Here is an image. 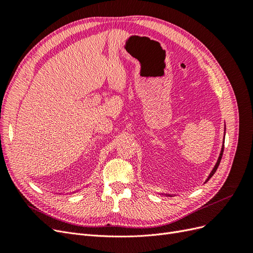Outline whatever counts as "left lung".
<instances>
[{
  "label": "left lung",
  "mask_w": 253,
  "mask_h": 253,
  "mask_svg": "<svg viewBox=\"0 0 253 253\" xmlns=\"http://www.w3.org/2000/svg\"><path fill=\"white\" fill-rule=\"evenodd\" d=\"M226 131V129H225ZM223 142H225V139H224V141ZM223 152H224V144H223V147H221V150H220V154H219V156H218V159H217V162H216V164H215V166H214V168H213V170L211 171V173L209 174V176H208V178H207V180H209L212 176H213V174L216 172V170H217V168H218V166H219V163H220V159H221V156H223ZM206 180V181H207ZM169 196H171V195H169Z\"/></svg>",
  "instance_id": "1"
}]
</instances>
